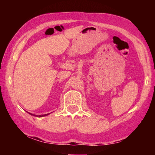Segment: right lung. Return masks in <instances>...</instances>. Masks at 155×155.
<instances>
[{"mask_svg":"<svg viewBox=\"0 0 155 155\" xmlns=\"http://www.w3.org/2000/svg\"><path fill=\"white\" fill-rule=\"evenodd\" d=\"M27 113H28V112H27ZM28 114H30V115H33V116H36V117H43V116H46V115H48V114H44V115H35V114H31V113H28Z\"/></svg>","mask_w":155,"mask_h":155,"instance_id":"obj_1","label":"right lung"}]
</instances>
